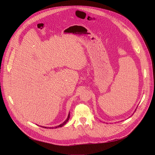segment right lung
Listing matches in <instances>:
<instances>
[{
	"mask_svg": "<svg viewBox=\"0 0 155 155\" xmlns=\"http://www.w3.org/2000/svg\"><path fill=\"white\" fill-rule=\"evenodd\" d=\"M69 119H70V112H69V114H68V117H67V119L65 120L63 123H62V124H61L60 125H59V126H56L55 127V128H58V127H62V126H63L65 124H66L67 122L68 121V120H69ZM43 127H45V128H48V127H44V126H43ZM49 128H51V127H49ZM52 128H53V127H52Z\"/></svg>",
	"mask_w": 155,
	"mask_h": 155,
	"instance_id": "1",
	"label": "right lung"
}]
</instances>
